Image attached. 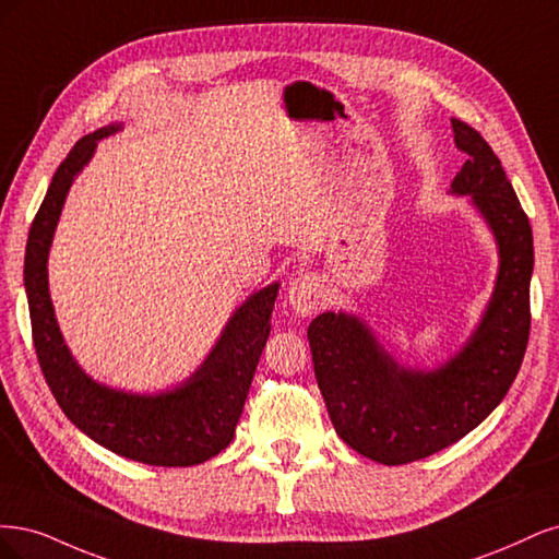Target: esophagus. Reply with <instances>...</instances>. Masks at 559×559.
I'll use <instances>...</instances> for the list:
<instances>
[{
    "mask_svg": "<svg viewBox=\"0 0 559 559\" xmlns=\"http://www.w3.org/2000/svg\"><path fill=\"white\" fill-rule=\"evenodd\" d=\"M322 301V283L316 274H297L287 285V304L299 316H313Z\"/></svg>",
    "mask_w": 559,
    "mask_h": 559,
    "instance_id": "obj_1",
    "label": "esophagus"
}]
</instances>
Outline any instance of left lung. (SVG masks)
<instances>
[{"mask_svg": "<svg viewBox=\"0 0 559 559\" xmlns=\"http://www.w3.org/2000/svg\"><path fill=\"white\" fill-rule=\"evenodd\" d=\"M450 122L466 153L450 194L469 200L499 255L490 301L472 336L445 362L423 369L402 365L355 313L325 311L306 332L336 435L388 466L435 455L476 429L507 397L530 338V221L488 141L457 118Z\"/></svg>", "mask_w": 559, "mask_h": 559, "instance_id": "left-lung-1", "label": "left lung"}]
</instances>
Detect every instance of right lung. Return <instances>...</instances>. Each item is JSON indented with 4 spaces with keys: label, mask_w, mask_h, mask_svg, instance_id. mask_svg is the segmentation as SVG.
<instances>
[{
    "label": "right lung",
    "mask_w": 559,
    "mask_h": 559,
    "mask_svg": "<svg viewBox=\"0 0 559 559\" xmlns=\"http://www.w3.org/2000/svg\"><path fill=\"white\" fill-rule=\"evenodd\" d=\"M122 122L83 136L48 186L25 250V293L32 336L52 397L83 435L111 453L153 466H192L218 455L234 439L262 348L272 332L281 283L248 295L223 328L215 346L186 381L159 392L111 388L85 373L60 332L48 290V253L69 188L93 159L97 141Z\"/></svg>",
    "instance_id": "obj_1"
}]
</instances>
